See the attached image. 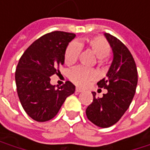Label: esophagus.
Wrapping results in <instances>:
<instances>
[{
    "label": "esophagus",
    "instance_id": "1",
    "mask_svg": "<svg viewBox=\"0 0 150 150\" xmlns=\"http://www.w3.org/2000/svg\"><path fill=\"white\" fill-rule=\"evenodd\" d=\"M75 92H76V93H81L82 90H81V88H76V89H75Z\"/></svg>",
    "mask_w": 150,
    "mask_h": 150
}]
</instances>
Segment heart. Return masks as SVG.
Returning <instances> with one entry per match:
<instances>
[{
    "instance_id": "heart-1",
    "label": "heart",
    "mask_w": 150,
    "mask_h": 150,
    "mask_svg": "<svg viewBox=\"0 0 150 150\" xmlns=\"http://www.w3.org/2000/svg\"><path fill=\"white\" fill-rule=\"evenodd\" d=\"M87 47L93 51V52L99 58L100 62H103V58L109 56L110 52V46L108 41L101 36H96L86 40ZM82 42H71L66 47L64 52V63L67 65L71 66L77 61L81 47H82ZM97 73L89 69L83 67H76L71 69L69 78V80L79 86H84L90 81L95 79Z\"/></svg>"
}]
</instances>
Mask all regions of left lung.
<instances>
[{"mask_svg":"<svg viewBox=\"0 0 150 150\" xmlns=\"http://www.w3.org/2000/svg\"><path fill=\"white\" fill-rule=\"evenodd\" d=\"M104 35L114 57L106 77L98 86L108 92L100 98L93 93V101L86 110L88 120L102 128L110 127L119 121L133 99L137 84L136 64L130 51L112 35L105 33Z\"/></svg>","mask_w":150,"mask_h":150,"instance_id":"obj_1","label":"left lung"}]
</instances>
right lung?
Segmentation results:
<instances>
[{
	"label": "right lung",
	"mask_w": 150,
	"mask_h": 150,
	"mask_svg": "<svg viewBox=\"0 0 150 150\" xmlns=\"http://www.w3.org/2000/svg\"><path fill=\"white\" fill-rule=\"evenodd\" d=\"M75 37V34L64 31L46 34L34 41L18 61L15 72L18 95L27 115L36 121L52 119L67 97L75 93V86L69 81L57 88L50 83V76L60 73L66 47Z\"/></svg>",
	"instance_id": "1"
}]
</instances>
